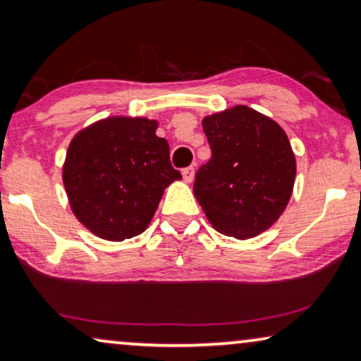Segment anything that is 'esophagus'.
Returning a JSON list of instances; mask_svg holds the SVG:
<instances>
[{
	"instance_id": "1",
	"label": "esophagus",
	"mask_w": 361,
	"mask_h": 361,
	"mask_svg": "<svg viewBox=\"0 0 361 361\" xmlns=\"http://www.w3.org/2000/svg\"><path fill=\"white\" fill-rule=\"evenodd\" d=\"M194 174H195V169L192 166L185 167V169H182V177H184L185 182H192L194 180Z\"/></svg>"
}]
</instances>
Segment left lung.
Here are the masks:
<instances>
[{
    "instance_id": "8db88e82",
    "label": "left lung",
    "mask_w": 361,
    "mask_h": 361,
    "mask_svg": "<svg viewBox=\"0 0 361 361\" xmlns=\"http://www.w3.org/2000/svg\"><path fill=\"white\" fill-rule=\"evenodd\" d=\"M212 157L197 171L194 194L212 226L236 240L255 238L288 207L295 157L283 128L246 105L202 120Z\"/></svg>"
}]
</instances>
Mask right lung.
Instances as JSON below:
<instances>
[{"label": "right lung", "instance_id": "right-lung-1", "mask_svg": "<svg viewBox=\"0 0 361 361\" xmlns=\"http://www.w3.org/2000/svg\"><path fill=\"white\" fill-rule=\"evenodd\" d=\"M157 121L110 116L78 131L67 149L62 180L80 224L108 241L142 233L164 189L182 179Z\"/></svg>", "mask_w": 361, "mask_h": 361}]
</instances>
